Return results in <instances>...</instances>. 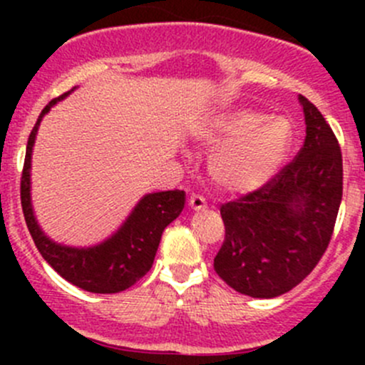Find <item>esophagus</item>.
Returning a JSON list of instances; mask_svg holds the SVG:
<instances>
[{"label":"esophagus","mask_w":365,"mask_h":365,"mask_svg":"<svg viewBox=\"0 0 365 365\" xmlns=\"http://www.w3.org/2000/svg\"><path fill=\"white\" fill-rule=\"evenodd\" d=\"M189 206L194 212H201V210L206 208V201L201 196H197V194H192V196L189 197Z\"/></svg>","instance_id":"esophagus-1"}]
</instances>
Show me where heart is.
<instances>
[{"instance_id": "1", "label": "heart", "mask_w": 365, "mask_h": 365, "mask_svg": "<svg viewBox=\"0 0 365 365\" xmlns=\"http://www.w3.org/2000/svg\"><path fill=\"white\" fill-rule=\"evenodd\" d=\"M197 135L206 148L215 150L208 164L213 182L230 194H249L281 169L292 145V125L284 118L233 109L213 116Z\"/></svg>"}]
</instances>
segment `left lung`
Instances as JSON below:
<instances>
[{"instance_id": "obj_1", "label": "left lung", "mask_w": 365, "mask_h": 365, "mask_svg": "<svg viewBox=\"0 0 365 365\" xmlns=\"http://www.w3.org/2000/svg\"><path fill=\"white\" fill-rule=\"evenodd\" d=\"M304 108L305 141L267 185L220 206L226 238L213 259L235 292L274 298L304 281L332 238L342 200V155L314 104Z\"/></svg>"}]
</instances>
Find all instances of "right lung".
Listing matches in <instances>:
<instances>
[{"mask_svg":"<svg viewBox=\"0 0 365 365\" xmlns=\"http://www.w3.org/2000/svg\"><path fill=\"white\" fill-rule=\"evenodd\" d=\"M68 93L53 98L42 109L29 134L23 178H21V205H23L26 226L43 259L65 281L90 293H120L134 286L152 268L162 231L182 213L185 206V192L164 190V192L146 194L111 237L97 245L72 247L51 240L36 222L33 212L31 153L42 118Z\"/></svg>","mask_w":365,"mask_h":365,"instance_id":"1","label":"right lung"}]
</instances>
